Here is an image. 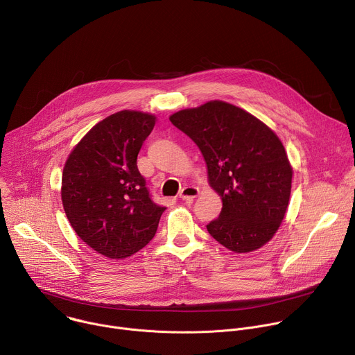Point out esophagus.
Here are the masks:
<instances>
[{
	"label": "esophagus",
	"instance_id": "obj_1",
	"mask_svg": "<svg viewBox=\"0 0 355 355\" xmlns=\"http://www.w3.org/2000/svg\"><path fill=\"white\" fill-rule=\"evenodd\" d=\"M199 195V188L196 187H184L180 192V198L182 200H193Z\"/></svg>",
	"mask_w": 355,
	"mask_h": 355
}]
</instances>
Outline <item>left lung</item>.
Instances as JSON below:
<instances>
[{
	"label": "left lung",
	"mask_w": 355,
	"mask_h": 355,
	"mask_svg": "<svg viewBox=\"0 0 355 355\" xmlns=\"http://www.w3.org/2000/svg\"><path fill=\"white\" fill-rule=\"evenodd\" d=\"M170 121L199 147L209 185L222 198L209 234L234 252L267 244L286 214L293 174L275 132L225 101L181 110Z\"/></svg>",
	"instance_id": "obj_1"
}]
</instances>
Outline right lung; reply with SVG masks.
Segmentation results:
<instances>
[{
    "label": "right lung",
    "mask_w": 355,
    "mask_h": 355,
    "mask_svg": "<svg viewBox=\"0 0 355 355\" xmlns=\"http://www.w3.org/2000/svg\"><path fill=\"white\" fill-rule=\"evenodd\" d=\"M156 116L119 111L92 126L63 168L62 200L77 236L108 259L122 260L155 237L166 208L151 200L137 155Z\"/></svg>",
    "instance_id": "obj_1"
}]
</instances>
